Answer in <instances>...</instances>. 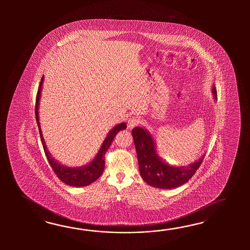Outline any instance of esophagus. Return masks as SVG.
Masks as SVG:
<instances>
[{
  "instance_id": "1",
  "label": "esophagus",
  "mask_w": 250,
  "mask_h": 250,
  "mask_svg": "<svg viewBox=\"0 0 250 250\" xmlns=\"http://www.w3.org/2000/svg\"><path fill=\"white\" fill-rule=\"evenodd\" d=\"M139 123H140V122H139V120H138V118L132 117L130 118V119L128 120V122H127V125H128V127H129V128H133V127L138 126Z\"/></svg>"
}]
</instances>
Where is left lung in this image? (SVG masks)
Masks as SVG:
<instances>
[{
  "mask_svg": "<svg viewBox=\"0 0 250 250\" xmlns=\"http://www.w3.org/2000/svg\"><path fill=\"white\" fill-rule=\"evenodd\" d=\"M212 97L217 99L215 85L212 87ZM133 140L138 154L139 172L145 182L158 188H178L190 180L203 162L205 154L187 166H173L160 156L154 138L146 128H133Z\"/></svg>",
  "mask_w": 250,
  "mask_h": 250,
  "instance_id": "8db88e82",
  "label": "left lung"
}]
</instances>
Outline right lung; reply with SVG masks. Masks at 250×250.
<instances>
[{"label":"right lung","instance_id":"1","mask_svg":"<svg viewBox=\"0 0 250 250\" xmlns=\"http://www.w3.org/2000/svg\"><path fill=\"white\" fill-rule=\"evenodd\" d=\"M42 83H43V76L40 82V85L38 87V95H37V100H36V119L38 122V129L40 133V138L42 141V147L44 150L45 155L47 157L48 162L52 166L53 171L56 175L58 176L59 179L62 181L65 184L70 187H85L90 185L94 181H96L102 173L104 172V155L107 150L112 145L113 139L117 133L127 127V123H123L118 124L116 126L112 127V129L107 134L106 138L104 140L102 144L101 147L97 152L94 159L91 161L89 164L80 166V167H69L66 165H62L59 163V161L54 159L53 155L49 152L45 141L42 137V132L41 130V126L39 123V104H40V98H41V91L42 88Z\"/></svg>","mask_w":250,"mask_h":250}]
</instances>
